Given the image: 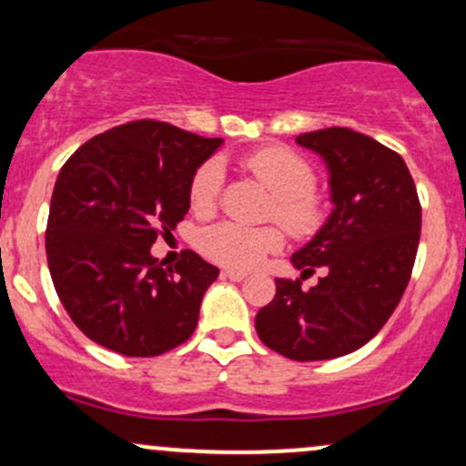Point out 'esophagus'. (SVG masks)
I'll list each match as a JSON object with an SVG mask.
<instances>
[{"label":"esophagus","mask_w":466,"mask_h":466,"mask_svg":"<svg viewBox=\"0 0 466 466\" xmlns=\"http://www.w3.org/2000/svg\"><path fill=\"white\" fill-rule=\"evenodd\" d=\"M247 271H239V268H224L222 271V278L233 279V282H242V279H247Z\"/></svg>","instance_id":"esophagus-1"}]
</instances>
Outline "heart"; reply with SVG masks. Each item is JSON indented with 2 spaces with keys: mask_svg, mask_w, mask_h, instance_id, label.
Masks as SVG:
<instances>
[{
  "mask_svg": "<svg viewBox=\"0 0 466 466\" xmlns=\"http://www.w3.org/2000/svg\"><path fill=\"white\" fill-rule=\"evenodd\" d=\"M251 171L275 195L271 215L295 238H311L327 218L324 198L315 191L318 173L304 155L289 147H267L244 157ZM224 184V168L208 159L198 168L188 187L191 208L198 215H211L218 208ZM284 231L279 227H247L239 222H219L199 238L202 253L213 262L231 268H255L267 255L282 251Z\"/></svg>",
  "mask_w": 466,
  "mask_h": 466,
  "instance_id": "b5f03b06",
  "label": "heart"
}]
</instances>
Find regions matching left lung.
I'll return each mask as SVG.
<instances>
[{"label": "left lung", "instance_id": "obj_1", "mask_svg": "<svg viewBox=\"0 0 466 466\" xmlns=\"http://www.w3.org/2000/svg\"><path fill=\"white\" fill-rule=\"evenodd\" d=\"M329 167L333 213L293 253L295 268L327 267L309 291L275 279V298L255 315L259 339L298 362L331 360L364 347L402 299L418 253L422 207L398 153L351 128L298 135Z\"/></svg>", "mask_w": 466, "mask_h": 466}]
</instances>
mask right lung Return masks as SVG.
Wrapping results in <instances>:
<instances>
[{
  "label": "right lung",
  "instance_id": "add662e5",
  "mask_svg": "<svg viewBox=\"0 0 466 466\" xmlns=\"http://www.w3.org/2000/svg\"><path fill=\"white\" fill-rule=\"evenodd\" d=\"M222 144L157 119L95 135L55 182L46 258L64 309L93 342L153 358L191 338L218 267L184 251L175 267L151 255L155 239L188 213V187Z\"/></svg>",
  "mask_w": 466,
  "mask_h": 466
}]
</instances>
